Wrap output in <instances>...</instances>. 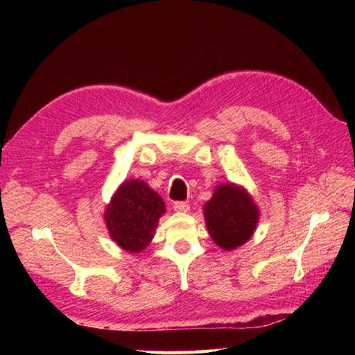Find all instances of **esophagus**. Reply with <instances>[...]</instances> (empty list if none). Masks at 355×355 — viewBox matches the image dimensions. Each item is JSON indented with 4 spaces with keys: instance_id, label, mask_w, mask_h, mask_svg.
Segmentation results:
<instances>
[{
    "instance_id": "34e87169",
    "label": "esophagus",
    "mask_w": 355,
    "mask_h": 355,
    "mask_svg": "<svg viewBox=\"0 0 355 355\" xmlns=\"http://www.w3.org/2000/svg\"><path fill=\"white\" fill-rule=\"evenodd\" d=\"M172 209L177 210V212H187V210L191 209V206L187 205V202H184V201H175L172 205Z\"/></svg>"
}]
</instances>
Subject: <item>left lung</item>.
Instances as JSON below:
<instances>
[{
  "instance_id": "8db88e82",
  "label": "left lung",
  "mask_w": 355,
  "mask_h": 355,
  "mask_svg": "<svg viewBox=\"0 0 355 355\" xmlns=\"http://www.w3.org/2000/svg\"><path fill=\"white\" fill-rule=\"evenodd\" d=\"M206 227L214 243L225 252L245 244L259 221V207L244 186L224 183L215 187L202 206Z\"/></svg>"
}]
</instances>
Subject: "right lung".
Returning a JSON list of instances; mask_svg holds the SVG:
<instances>
[{
  "mask_svg": "<svg viewBox=\"0 0 355 355\" xmlns=\"http://www.w3.org/2000/svg\"><path fill=\"white\" fill-rule=\"evenodd\" d=\"M166 214L163 198L143 180H125L105 209L103 220L111 239L130 253L145 250Z\"/></svg>",
  "mask_w": 355,
  "mask_h": 355,
  "instance_id": "1",
  "label": "right lung"
}]
</instances>
